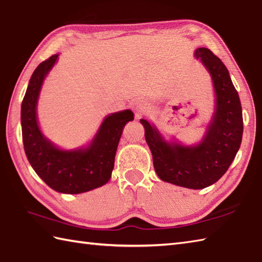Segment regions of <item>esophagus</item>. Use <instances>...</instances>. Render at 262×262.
Wrapping results in <instances>:
<instances>
[{
	"instance_id": "34e87169",
	"label": "esophagus",
	"mask_w": 262,
	"mask_h": 262,
	"mask_svg": "<svg viewBox=\"0 0 262 262\" xmlns=\"http://www.w3.org/2000/svg\"><path fill=\"white\" fill-rule=\"evenodd\" d=\"M132 109L134 110L136 117H140L146 110V103L143 100H133L130 103Z\"/></svg>"
}]
</instances>
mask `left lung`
I'll list each match as a JSON object with an SVG mask.
<instances>
[{
	"label": "left lung",
	"mask_w": 262,
	"mask_h": 262,
	"mask_svg": "<svg viewBox=\"0 0 262 262\" xmlns=\"http://www.w3.org/2000/svg\"><path fill=\"white\" fill-rule=\"evenodd\" d=\"M196 57L209 71L216 93V111L203 142L197 146L166 143L145 119V140L161 180L190 189H203L221 179L240 148L243 134L242 107L223 62L208 48H198Z\"/></svg>",
	"instance_id": "1"
}]
</instances>
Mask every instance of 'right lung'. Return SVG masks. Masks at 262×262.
I'll return each mask as SVG.
<instances>
[{"mask_svg":"<svg viewBox=\"0 0 262 262\" xmlns=\"http://www.w3.org/2000/svg\"><path fill=\"white\" fill-rule=\"evenodd\" d=\"M57 57L53 55L43 60L32 73L21 104L22 141L28 161L46 185L58 192L81 193L109 181L122 130L134 114L124 110L109 115L88 148L62 151L55 147L39 130L36 105L42 81Z\"/></svg>","mask_w":262,"mask_h":262,"instance_id":"right-lung-1","label":"right lung"}]
</instances>
